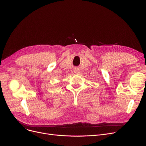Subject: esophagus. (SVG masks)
<instances>
[{
	"label": "esophagus",
	"mask_w": 146,
	"mask_h": 146,
	"mask_svg": "<svg viewBox=\"0 0 146 146\" xmlns=\"http://www.w3.org/2000/svg\"><path fill=\"white\" fill-rule=\"evenodd\" d=\"M74 73H79V70H74Z\"/></svg>",
	"instance_id": "34e87169"
}]
</instances>
